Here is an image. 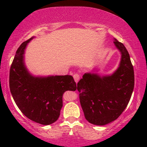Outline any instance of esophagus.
Listing matches in <instances>:
<instances>
[{
  "label": "esophagus",
  "instance_id": "esophagus-1",
  "mask_svg": "<svg viewBox=\"0 0 147 147\" xmlns=\"http://www.w3.org/2000/svg\"><path fill=\"white\" fill-rule=\"evenodd\" d=\"M73 78H74V80H75V82H78L80 80V75H78V74H75V75H73Z\"/></svg>",
  "mask_w": 147,
  "mask_h": 147
}]
</instances>
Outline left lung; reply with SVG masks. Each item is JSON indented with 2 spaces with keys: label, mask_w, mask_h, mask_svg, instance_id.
I'll return each instance as SVG.
<instances>
[{
  "label": "left lung",
  "mask_w": 147,
  "mask_h": 147,
  "mask_svg": "<svg viewBox=\"0 0 147 147\" xmlns=\"http://www.w3.org/2000/svg\"><path fill=\"white\" fill-rule=\"evenodd\" d=\"M113 40L121 54L117 69L105 75L87 72L78 83L84 117L94 125H105L117 119L127 107L134 90V68L129 54L121 42L115 38Z\"/></svg>",
  "instance_id": "left-lung-1"
}]
</instances>
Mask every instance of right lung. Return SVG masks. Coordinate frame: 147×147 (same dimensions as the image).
I'll list each match as a JSON object with an SVG mask.
<instances>
[{"label":"right lung","mask_w":147,"mask_h":147,"mask_svg":"<svg viewBox=\"0 0 147 147\" xmlns=\"http://www.w3.org/2000/svg\"><path fill=\"white\" fill-rule=\"evenodd\" d=\"M25 41L17 50L10 69V90L22 113L35 122L49 125L57 121L63 107V95L75 91L77 85L71 75L35 76L25 63L28 44Z\"/></svg>","instance_id":"1"}]
</instances>
